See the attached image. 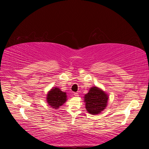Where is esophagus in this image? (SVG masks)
Listing matches in <instances>:
<instances>
[{
    "instance_id": "1",
    "label": "esophagus",
    "mask_w": 149,
    "mask_h": 149,
    "mask_svg": "<svg viewBox=\"0 0 149 149\" xmlns=\"http://www.w3.org/2000/svg\"><path fill=\"white\" fill-rule=\"evenodd\" d=\"M74 95L75 96V97H78L79 96V94H78V93H74Z\"/></svg>"
}]
</instances>
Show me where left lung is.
<instances>
[{"instance_id":"left-lung-1","label":"left lung","mask_w":149,"mask_h":149,"mask_svg":"<svg viewBox=\"0 0 149 149\" xmlns=\"http://www.w3.org/2000/svg\"><path fill=\"white\" fill-rule=\"evenodd\" d=\"M107 100L108 95L97 86L91 88L84 95L86 109L91 115H97L102 112L107 106Z\"/></svg>"}]
</instances>
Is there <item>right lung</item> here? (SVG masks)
I'll return each mask as SVG.
<instances>
[{
	"mask_svg": "<svg viewBox=\"0 0 149 149\" xmlns=\"http://www.w3.org/2000/svg\"><path fill=\"white\" fill-rule=\"evenodd\" d=\"M66 93L58 88H52L47 95V102L54 109H58L66 101Z\"/></svg>",
	"mask_w": 149,
	"mask_h": 149,
	"instance_id": "1",
	"label": "right lung"
}]
</instances>
